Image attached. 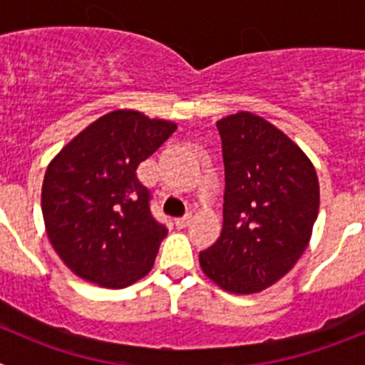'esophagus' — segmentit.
Segmentation results:
<instances>
[{
	"mask_svg": "<svg viewBox=\"0 0 365 365\" xmlns=\"http://www.w3.org/2000/svg\"><path fill=\"white\" fill-rule=\"evenodd\" d=\"M192 222V215H185V217H177L175 219V227L177 228H186Z\"/></svg>",
	"mask_w": 365,
	"mask_h": 365,
	"instance_id": "obj_1",
	"label": "esophagus"
}]
</instances>
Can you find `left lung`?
Here are the masks:
<instances>
[{
  "label": "left lung",
  "mask_w": 365,
  "mask_h": 365,
  "mask_svg": "<svg viewBox=\"0 0 365 365\" xmlns=\"http://www.w3.org/2000/svg\"><path fill=\"white\" fill-rule=\"evenodd\" d=\"M225 163L222 230L199 254L222 291L254 294L282 279L311 240L320 185L309 157L248 111L217 122Z\"/></svg>",
  "instance_id": "1"
}]
</instances>
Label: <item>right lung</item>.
I'll list each match as a JSON object with an SVG mask.
<instances>
[{
	"label": "right lung",
	"mask_w": 365,
	"mask_h": 365,
	"mask_svg": "<svg viewBox=\"0 0 365 365\" xmlns=\"http://www.w3.org/2000/svg\"><path fill=\"white\" fill-rule=\"evenodd\" d=\"M177 124L131 109L100 117L51 160L41 212L51 245L86 282L124 289L151 270L168 230L137 168Z\"/></svg>",
	"instance_id": "right-lung-1"
}]
</instances>
